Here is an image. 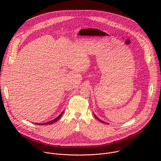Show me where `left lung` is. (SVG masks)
Listing matches in <instances>:
<instances>
[{
	"instance_id": "obj_1",
	"label": "left lung",
	"mask_w": 161,
	"mask_h": 161,
	"mask_svg": "<svg viewBox=\"0 0 161 161\" xmlns=\"http://www.w3.org/2000/svg\"><path fill=\"white\" fill-rule=\"evenodd\" d=\"M94 116H95V117H96V119H97V120H99V121H100V122H102V123H104V124H106V122H103V121H102V120H100V119H98V118H97V117H96V115H95V114H94Z\"/></svg>"
}]
</instances>
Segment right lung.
I'll return each instance as SVG.
<instances>
[{"mask_svg":"<svg viewBox=\"0 0 161 161\" xmlns=\"http://www.w3.org/2000/svg\"><path fill=\"white\" fill-rule=\"evenodd\" d=\"M63 113H64V112H62V113H60V115H59L58 117H57L55 119H54V120H51V121H50V122H46V123H44V124H38V125H48V124H52L55 123V122L58 121V120L60 119V117H62V115L63 114Z\"/></svg>","mask_w":161,"mask_h":161,"instance_id":"right-lung-1","label":"right lung"}]
</instances>
